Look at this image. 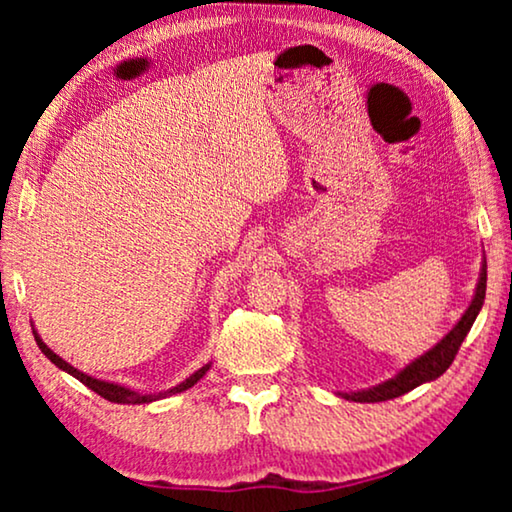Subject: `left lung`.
I'll use <instances>...</instances> for the list:
<instances>
[{"label":"left lung","mask_w":512,"mask_h":512,"mask_svg":"<svg viewBox=\"0 0 512 512\" xmlns=\"http://www.w3.org/2000/svg\"><path fill=\"white\" fill-rule=\"evenodd\" d=\"M485 291H487V261H482L480 277H478V284H475L471 305L466 307V312L461 314V319L452 326V331L447 333L443 340L436 342L429 352L417 356L415 361H410L408 366H405L403 370H398V373L394 377H389V380H384L368 389L340 391L338 396L347 398V401H354V403H380V401H389V398H398V396L408 394V391L419 387V384L436 380V377H440L447 368H450V363L454 361V356H457V352H459L461 342H464L468 331H471L473 321L480 314L482 303H485Z\"/></svg>","instance_id":"1"}]
</instances>
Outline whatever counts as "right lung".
Masks as SVG:
<instances>
[{
  "mask_svg": "<svg viewBox=\"0 0 512 512\" xmlns=\"http://www.w3.org/2000/svg\"><path fill=\"white\" fill-rule=\"evenodd\" d=\"M32 331H34V340H37L39 349L48 356V359H51V363H55V366H58L60 370H65V373H69L72 377H76V380H79V382L86 384V387H88V389H93L95 394H100L102 398H107V401H111V403H121V405H142V403H153V401H160V398H167V396L181 394V391L191 389L193 384H198V382L202 380V377H205V373L209 370V366H212V363H205V366L198 368V370H195V373L188 375L184 382H179L177 387H172V389H167V391H158V394H144V391L130 389V387H125V384L107 382V380H97V377H93V375L81 373L79 368H74L72 363H67L65 359H62V356L55 354L53 349L48 347L44 340H41V335L37 333V328H32Z\"/></svg>",
  "mask_w": 512,
  "mask_h": 512,
  "instance_id": "obj_1",
  "label": "right lung"
}]
</instances>
